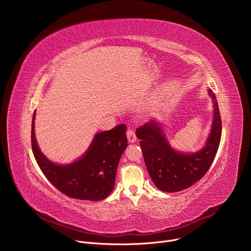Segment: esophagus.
Wrapping results in <instances>:
<instances>
[{
    "mask_svg": "<svg viewBox=\"0 0 251 251\" xmlns=\"http://www.w3.org/2000/svg\"><path fill=\"white\" fill-rule=\"evenodd\" d=\"M127 138H128V141L130 142V143H134V142H136V140H137V137H136V135H135V132L133 131V130H128L127 131Z\"/></svg>",
    "mask_w": 251,
    "mask_h": 251,
    "instance_id": "esophagus-1",
    "label": "esophagus"
}]
</instances>
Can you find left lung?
I'll return each instance as SVG.
<instances>
[{
    "label": "left lung",
    "mask_w": 251,
    "mask_h": 251,
    "mask_svg": "<svg viewBox=\"0 0 251 251\" xmlns=\"http://www.w3.org/2000/svg\"><path fill=\"white\" fill-rule=\"evenodd\" d=\"M207 94L212 100V123L204 146L199 151L175 150L163 126L155 119L136 130L149 175L162 192L176 193L193 186L204 176L217 155L222 138V119L216 94L211 89H207Z\"/></svg>",
    "instance_id": "left-lung-1"
}]
</instances>
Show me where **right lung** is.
Returning <instances> with one entry per match:
<instances>
[{
  "label": "right lung",
  "instance_id": "obj_1",
  "mask_svg": "<svg viewBox=\"0 0 251 251\" xmlns=\"http://www.w3.org/2000/svg\"><path fill=\"white\" fill-rule=\"evenodd\" d=\"M34 118L35 111L31 122V148L48 180L73 199L97 201L108 197L114 189L120 158L128 146L126 125L96 133L82 156L70 164H57L41 151L34 134Z\"/></svg>",
  "mask_w": 251,
  "mask_h": 251
}]
</instances>
